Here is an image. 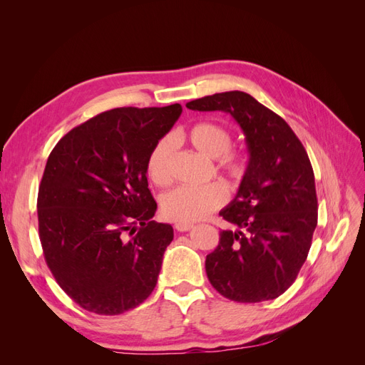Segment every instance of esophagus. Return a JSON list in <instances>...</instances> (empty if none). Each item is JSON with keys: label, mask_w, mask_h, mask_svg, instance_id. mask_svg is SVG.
Returning a JSON list of instances; mask_svg holds the SVG:
<instances>
[{"label": "esophagus", "mask_w": 365, "mask_h": 365, "mask_svg": "<svg viewBox=\"0 0 365 365\" xmlns=\"http://www.w3.org/2000/svg\"><path fill=\"white\" fill-rule=\"evenodd\" d=\"M192 228H193V224H185V222L175 224V230L180 231V233H184V231H189Z\"/></svg>", "instance_id": "1"}]
</instances>
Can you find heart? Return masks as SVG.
I'll return each instance as SVG.
<instances>
[{
    "label": "heart",
    "mask_w": 365,
    "mask_h": 365,
    "mask_svg": "<svg viewBox=\"0 0 365 365\" xmlns=\"http://www.w3.org/2000/svg\"><path fill=\"white\" fill-rule=\"evenodd\" d=\"M187 138L192 146L208 158H215L217 170L236 184L244 180L248 169L247 158L239 152L230 150L233 137L230 132L216 123L202 121L190 128ZM175 153V138L161 137L153 145L148 157V175L157 185H168L172 180V160ZM227 201L225 187L212 182L201 187L181 185L163 196V215L173 222H196L204 219Z\"/></svg>",
    "instance_id": "obj_1"
}]
</instances>
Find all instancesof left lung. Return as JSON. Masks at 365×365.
<instances>
[{
	"label": "left lung",
	"instance_id": "obj_1",
	"mask_svg": "<svg viewBox=\"0 0 365 365\" xmlns=\"http://www.w3.org/2000/svg\"><path fill=\"white\" fill-rule=\"evenodd\" d=\"M193 111H224L244 130L248 169L239 190L219 212L235 230L220 231L205 259L207 277L239 303L274 300L295 282L318 219L311 161L286 121L242 91L196 98Z\"/></svg>",
	"mask_w": 365,
	"mask_h": 365
}]
</instances>
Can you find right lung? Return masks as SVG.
Here are the masks:
<instances>
[{
  "label": "right lung",
  "mask_w": 365,
  "mask_h": 365,
  "mask_svg": "<svg viewBox=\"0 0 365 365\" xmlns=\"http://www.w3.org/2000/svg\"><path fill=\"white\" fill-rule=\"evenodd\" d=\"M182 113L115 108L63 135L38 193L39 239L58 284L85 311L118 315L152 294L173 239L152 220L148 157Z\"/></svg>",
  "instance_id": "add662e5"
}]
</instances>
